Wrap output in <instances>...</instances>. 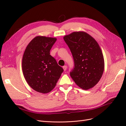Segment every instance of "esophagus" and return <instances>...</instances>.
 I'll list each match as a JSON object with an SVG mask.
<instances>
[{
	"label": "esophagus",
	"instance_id": "1",
	"mask_svg": "<svg viewBox=\"0 0 126 126\" xmlns=\"http://www.w3.org/2000/svg\"><path fill=\"white\" fill-rule=\"evenodd\" d=\"M63 69H64V71H66V69H67V66H66V65L63 66Z\"/></svg>",
	"mask_w": 126,
	"mask_h": 126
}]
</instances>
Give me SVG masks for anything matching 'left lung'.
<instances>
[{
    "mask_svg": "<svg viewBox=\"0 0 126 126\" xmlns=\"http://www.w3.org/2000/svg\"><path fill=\"white\" fill-rule=\"evenodd\" d=\"M74 61L70 75L79 87L91 88L99 82L104 69V59L100 46L87 33L76 32L64 37Z\"/></svg>",
    "mask_w": 126,
    "mask_h": 126,
    "instance_id": "8db88e82",
    "label": "left lung"
}]
</instances>
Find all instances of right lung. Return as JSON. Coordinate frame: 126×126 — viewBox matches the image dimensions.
Here are the masks:
<instances>
[{"mask_svg": "<svg viewBox=\"0 0 126 126\" xmlns=\"http://www.w3.org/2000/svg\"><path fill=\"white\" fill-rule=\"evenodd\" d=\"M56 40L55 38L37 36L28 45L23 56L22 67L25 80L40 93L47 94L54 89L64 71L50 55Z\"/></svg>", "mask_w": 126, "mask_h": 126, "instance_id": "right-lung-1", "label": "right lung"}]
</instances>
